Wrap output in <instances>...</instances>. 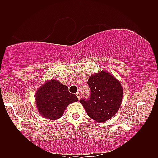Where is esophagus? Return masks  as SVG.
Instances as JSON below:
<instances>
[{
	"label": "esophagus",
	"mask_w": 158,
	"mask_h": 158,
	"mask_svg": "<svg viewBox=\"0 0 158 158\" xmlns=\"http://www.w3.org/2000/svg\"><path fill=\"white\" fill-rule=\"evenodd\" d=\"M76 95L77 96V98H78V99H79V100L80 99V94H79V92H77V93L76 94Z\"/></svg>",
	"instance_id": "1"
}]
</instances>
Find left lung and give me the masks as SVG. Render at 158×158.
<instances>
[{
	"instance_id": "1",
	"label": "left lung",
	"mask_w": 158,
	"mask_h": 158,
	"mask_svg": "<svg viewBox=\"0 0 158 158\" xmlns=\"http://www.w3.org/2000/svg\"><path fill=\"white\" fill-rule=\"evenodd\" d=\"M90 87L88 99H81L80 102L87 115L98 123L112 118L118 110L123 99V88L114 76L102 71L92 75L87 81Z\"/></svg>"
}]
</instances>
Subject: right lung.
I'll list each match as a JSON object with an SVG mask.
<instances>
[{"label": "right lung", "instance_id": "obj_1", "mask_svg": "<svg viewBox=\"0 0 158 158\" xmlns=\"http://www.w3.org/2000/svg\"><path fill=\"white\" fill-rule=\"evenodd\" d=\"M35 101L42 116L56 120L62 116L69 104L77 102L78 98L74 94L69 92L67 86L58 80H50L37 89Z\"/></svg>", "mask_w": 158, "mask_h": 158}]
</instances>
